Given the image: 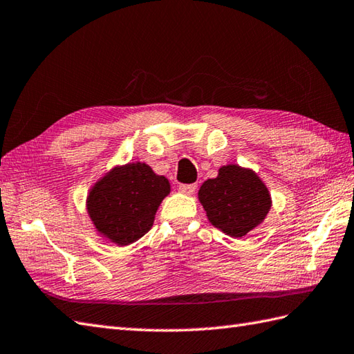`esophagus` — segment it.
<instances>
[{"instance_id": "obj_1", "label": "esophagus", "mask_w": 354, "mask_h": 354, "mask_svg": "<svg viewBox=\"0 0 354 354\" xmlns=\"http://www.w3.org/2000/svg\"><path fill=\"white\" fill-rule=\"evenodd\" d=\"M196 188H197V184H180L179 192L185 194H193L196 192Z\"/></svg>"}]
</instances>
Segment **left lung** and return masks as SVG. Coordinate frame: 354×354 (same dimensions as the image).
Segmentation results:
<instances>
[{
  "label": "left lung",
  "mask_w": 354,
  "mask_h": 354,
  "mask_svg": "<svg viewBox=\"0 0 354 354\" xmlns=\"http://www.w3.org/2000/svg\"><path fill=\"white\" fill-rule=\"evenodd\" d=\"M199 201L208 220L231 236H244L262 223L271 208V197L254 171L235 164L220 167L199 190Z\"/></svg>",
  "instance_id": "1"
}]
</instances>
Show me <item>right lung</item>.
<instances>
[{
  "mask_svg": "<svg viewBox=\"0 0 354 354\" xmlns=\"http://www.w3.org/2000/svg\"><path fill=\"white\" fill-rule=\"evenodd\" d=\"M170 193L169 180L145 162L114 167L87 196V212L106 240L127 245L153 225L155 212Z\"/></svg>",
  "mask_w": 354,
  "mask_h": 354,
  "instance_id": "add662e5",
  "label": "right lung"
}]
</instances>
